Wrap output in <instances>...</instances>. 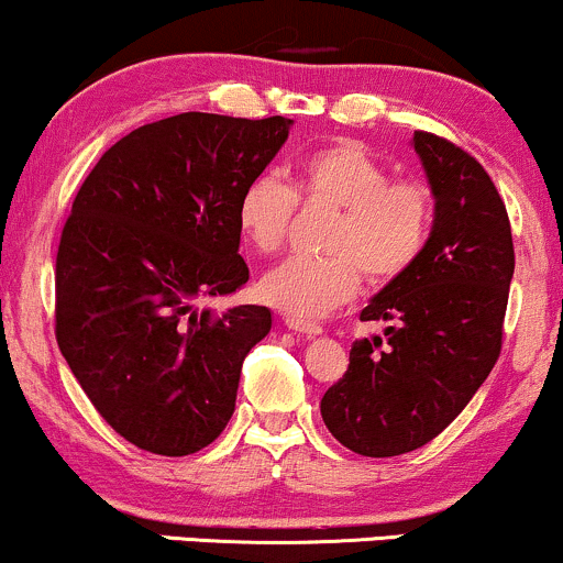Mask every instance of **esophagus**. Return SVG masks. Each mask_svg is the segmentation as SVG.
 I'll return each instance as SVG.
<instances>
[{
  "label": "esophagus",
  "instance_id": "obj_1",
  "mask_svg": "<svg viewBox=\"0 0 563 563\" xmlns=\"http://www.w3.org/2000/svg\"><path fill=\"white\" fill-rule=\"evenodd\" d=\"M286 325L290 328V331H296V333H303V335H309V339H312V335H320V333H322V325H320V322H312V320H301V318H294V314H288V318H286Z\"/></svg>",
  "mask_w": 563,
  "mask_h": 563
}]
</instances>
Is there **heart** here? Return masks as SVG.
<instances>
[{
    "instance_id": "obj_1",
    "label": "heart",
    "mask_w": 563,
    "mask_h": 563,
    "mask_svg": "<svg viewBox=\"0 0 563 563\" xmlns=\"http://www.w3.org/2000/svg\"><path fill=\"white\" fill-rule=\"evenodd\" d=\"M333 206L331 256H290L260 280V296L294 318H322L360 290L363 273L389 283L416 264L434 222V196L412 177H391L363 145L339 140L307 153L290 187L260 174L238 198V228L260 254L286 243L296 206Z\"/></svg>"
}]
</instances>
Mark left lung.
<instances>
[{
  "label": "left lung",
  "instance_id": "left-lung-1",
  "mask_svg": "<svg viewBox=\"0 0 563 563\" xmlns=\"http://www.w3.org/2000/svg\"><path fill=\"white\" fill-rule=\"evenodd\" d=\"M412 145L434 228L416 264L360 314L389 328L354 341L320 402L328 431L367 457L423 448L461 416L500 357L514 277L508 211L484 166L439 134L416 132Z\"/></svg>",
  "mask_w": 563,
  "mask_h": 563
}]
</instances>
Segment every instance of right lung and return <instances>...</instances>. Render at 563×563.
Returning a JSON list of instances; mask_svg holds the SVG:
<instances>
[{"label": "right lung", "instance_id": "1", "mask_svg": "<svg viewBox=\"0 0 563 563\" xmlns=\"http://www.w3.org/2000/svg\"><path fill=\"white\" fill-rule=\"evenodd\" d=\"M294 121L179 113L102 153L74 198L55 262V339L95 410L153 455L203 450L232 418L267 307L214 314L245 286L238 198Z\"/></svg>", "mask_w": 563, "mask_h": 563}]
</instances>
